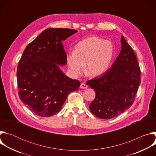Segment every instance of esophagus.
<instances>
[{"instance_id":"obj_1","label":"esophagus","mask_w":156,"mask_h":156,"mask_svg":"<svg viewBox=\"0 0 156 156\" xmlns=\"http://www.w3.org/2000/svg\"><path fill=\"white\" fill-rule=\"evenodd\" d=\"M87 86L85 83H81V84H80V88L86 89V88H87Z\"/></svg>"}]
</instances>
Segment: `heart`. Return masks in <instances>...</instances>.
<instances>
[{
    "mask_svg": "<svg viewBox=\"0 0 156 156\" xmlns=\"http://www.w3.org/2000/svg\"><path fill=\"white\" fill-rule=\"evenodd\" d=\"M114 53V48L110 41L93 36L78 42L74 52L67 55V62L74 75L81 74L86 65L87 73L97 76L108 69Z\"/></svg>",
    "mask_w": 156,
    "mask_h": 156,
    "instance_id": "1",
    "label": "heart"
}]
</instances>
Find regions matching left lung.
Returning a JSON list of instances; mask_svg holds the SVG:
<instances>
[{
	"instance_id": "left-lung-1",
	"label": "left lung",
	"mask_w": 156,
	"mask_h": 156,
	"mask_svg": "<svg viewBox=\"0 0 156 156\" xmlns=\"http://www.w3.org/2000/svg\"><path fill=\"white\" fill-rule=\"evenodd\" d=\"M121 44V51L111 68L100 77L86 82L96 92L90 110L101 119H112L129 108L141 83V70L134 51L123 36Z\"/></svg>"
}]
</instances>
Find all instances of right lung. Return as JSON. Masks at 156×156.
<instances>
[{
	"label": "right lung",
	"instance_id": "obj_1",
	"mask_svg": "<svg viewBox=\"0 0 156 156\" xmlns=\"http://www.w3.org/2000/svg\"><path fill=\"white\" fill-rule=\"evenodd\" d=\"M78 31L68 28L44 30L25 48L17 66L18 95L35 114L51 117L61 110L69 94L80 82L66 76L59 65L67 62L62 41Z\"/></svg>",
	"mask_w": 156,
	"mask_h": 156
}]
</instances>
